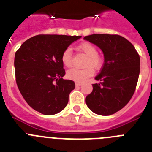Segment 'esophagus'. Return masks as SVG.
Here are the masks:
<instances>
[{
	"label": "esophagus",
	"instance_id": "obj_1",
	"mask_svg": "<svg viewBox=\"0 0 152 152\" xmlns=\"http://www.w3.org/2000/svg\"><path fill=\"white\" fill-rule=\"evenodd\" d=\"M81 84H81V83H77V82L75 83V85L77 86V87H80V86L81 85Z\"/></svg>",
	"mask_w": 152,
	"mask_h": 152
}]
</instances>
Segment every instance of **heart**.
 I'll return each mask as SVG.
<instances>
[{
	"label": "heart",
	"mask_w": 152,
	"mask_h": 152,
	"mask_svg": "<svg viewBox=\"0 0 152 152\" xmlns=\"http://www.w3.org/2000/svg\"><path fill=\"white\" fill-rule=\"evenodd\" d=\"M79 49L82 51L87 56L85 61H84V68H72L68 71L67 77L72 80H75L77 83H82L85 81L88 77L92 76L94 74L93 69H98L102 65V58L97 55L96 47L93 44L85 42H83L78 46ZM61 61L62 64L67 68L72 67L73 63V57H72V49L67 48L64 49L61 55Z\"/></svg>",
	"instance_id": "1"
}]
</instances>
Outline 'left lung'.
Returning a JSON list of instances; mask_svg holds the SVG:
<instances>
[{"label": "left lung", "instance_id": "left-lung-1", "mask_svg": "<svg viewBox=\"0 0 152 152\" xmlns=\"http://www.w3.org/2000/svg\"><path fill=\"white\" fill-rule=\"evenodd\" d=\"M84 39L102 50L104 63L95 79L92 92L86 96L88 108L94 113L110 116L129 103L135 92L140 58L129 41L119 35L93 34Z\"/></svg>", "mask_w": 152, "mask_h": 152}]
</instances>
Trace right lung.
Masks as SVG:
<instances>
[{"instance_id":"right-lung-1","label":"right lung","mask_w":152,"mask_h":152,"mask_svg":"<svg viewBox=\"0 0 152 152\" xmlns=\"http://www.w3.org/2000/svg\"><path fill=\"white\" fill-rule=\"evenodd\" d=\"M80 36L37 35L25 41L14 58L19 91L33 110L54 115L66 107L75 82L65 75L61 55Z\"/></svg>"}]
</instances>
